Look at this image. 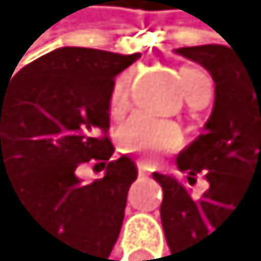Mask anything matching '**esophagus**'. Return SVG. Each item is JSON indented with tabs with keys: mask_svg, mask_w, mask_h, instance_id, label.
<instances>
[{
	"mask_svg": "<svg viewBox=\"0 0 261 261\" xmlns=\"http://www.w3.org/2000/svg\"><path fill=\"white\" fill-rule=\"evenodd\" d=\"M137 172H139V176H146L148 172H150V168L146 166V163H141V161H137Z\"/></svg>",
	"mask_w": 261,
	"mask_h": 261,
	"instance_id": "34e87169",
	"label": "esophagus"
}]
</instances>
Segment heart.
<instances>
[{
    "instance_id": "1",
    "label": "heart",
    "mask_w": 261,
    "mask_h": 261,
    "mask_svg": "<svg viewBox=\"0 0 261 261\" xmlns=\"http://www.w3.org/2000/svg\"><path fill=\"white\" fill-rule=\"evenodd\" d=\"M198 69H185L178 71V78H181L183 91H188L192 80L198 76ZM126 83L128 78L122 76L113 87V93H111L109 100V111L111 115L117 117L126 107ZM181 128L174 122L168 120H157V117H148V115H133L128 117L117 130V148L122 152L128 154H139V157H152L157 152H168L174 150V148L181 144Z\"/></svg>"
}]
</instances>
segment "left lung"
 I'll return each mask as SVG.
<instances>
[{
    "instance_id": "left-lung-1",
    "label": "left lung",
    "mask_w": 261,
    "mask_h": 261,
    "mask_svg": "<svg viewBox=\"0 0 261 261\" xmlns=\"http://www.w3.org/2000/svg\"><path fill=\"white\" fill-rule=\"evenodd\" d=\"M214 78V109L198 135L178 152L176 166L192 183L203 172L210 190L192 200L172 176L157 174L163 190L161 225L172 259L200 261L231 216H261V61L242 58L227 45L176 49Z\"/></svg>"
}]
</instances>
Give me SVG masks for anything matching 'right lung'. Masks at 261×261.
<instances>
[{
  "label": "right lung",
  "instance_id": "add662e5",
  "mask_svg": "<svg viewBox=\"0 0 261 261\" xmlns=\"http://www.w3.org/2000/svg\"><path fill=\"white\" fill-rule=\"evenodd\" d=\"M137 58L58 47L0 85V185L51 240L49 261H107L117 242L137 168L111 161L109 100ZM91 159L107 172L85 186L75 168Z\"/></svg>",
  "mask_w": 261,
  "mask_h": 261
}]
</instances>
